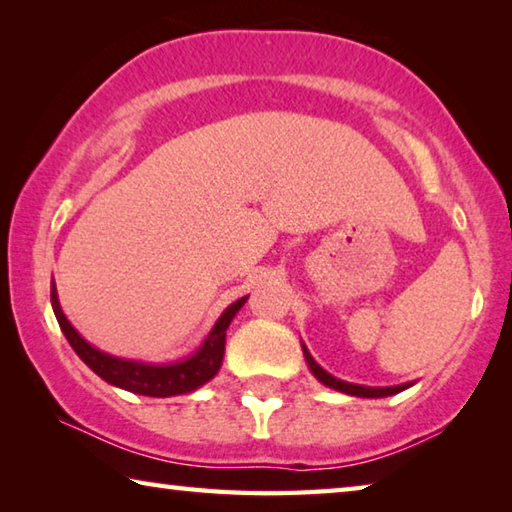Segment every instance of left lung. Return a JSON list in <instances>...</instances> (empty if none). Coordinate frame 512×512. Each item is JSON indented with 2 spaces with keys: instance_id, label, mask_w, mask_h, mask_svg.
<instances>
[{
  "instance_id": "1",
  "label": "left lung",
  "mask_w": 512,
  "mask_h": 512,
  "mask_svg": "<svg viewBox=\"0 0 512 512\" xmlns=\"http://www.w3.org/2000/svg\"><path fill=\"white\" fill-rule=\"evenodd\" d=\"M302 350H305V359L309 363L311 372H314L318 381H323L325 386L334 388V391H341V393H348V395H354V397H388V395H395L404 391V388H409V384H402V386H388V388H372V386H359V384H348V381H341L329 375V372H325L323 368L318 366V363L311 359L309 350L302 345Z\"/></svg>"
}]
</instances>
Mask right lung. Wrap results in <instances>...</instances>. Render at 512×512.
<instances>
[{
    "label": "right lung",
    "mask_w": 512,
    "mask_h": 512,
    "mask_svg": "<svg viewBox=\"0 0 512 512\" xmlns=\"http://www.w3.org/2000/svg\"><path fill=\"white\" fill-rule=\"evenodd\" d=\"M244 302L246 298H241L237 302H232V305L223 311V316L216 320L210 336H207L194 357L178 363H169V366H149V363L110 357V354L99 352L97 348H92L90 343H85L79 332L69 325L63 309H60L56 289L51 291V307H54L58 325L63 329V334L67 336V341L74 348V352L79 354L101 379H106L108 384L149 397H171L180 393H192L198 386H203L205 381H210L221 368L225 350V329H228L232 318L237 316V311Z\"/></svg>",
    "instance_id": "1"
}]
</instances>
